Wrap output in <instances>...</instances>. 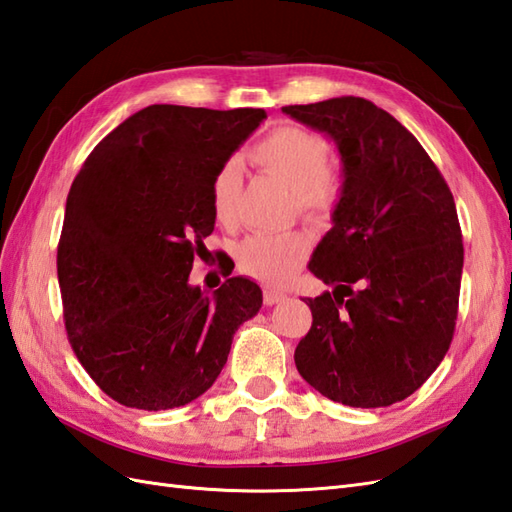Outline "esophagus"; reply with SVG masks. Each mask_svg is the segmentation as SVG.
<instances>
[{
  "mask_svg": "<svg viewBox=\"0 0 512 512\" xmlns=\"http://www.w3.org/2000/svg\"><path fill=\"white\" fill-rule=\"evenodd\" d=\"M283 299H285V294L279 292V290H270V288L264 290V303L266 305H275V303H279Z\"/></svg>",
  "mask_w": 512,
  "mask_h": 512,
  "instance_id": "34e87169",
  "label": "esophagus"
}]
</instances>
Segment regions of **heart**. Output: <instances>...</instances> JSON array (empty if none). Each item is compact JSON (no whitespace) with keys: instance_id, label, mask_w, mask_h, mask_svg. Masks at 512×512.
I'll return each instance as SVG.
<instances>
[{"instance_id":"heart-1","label":"heart","mask_w":512,"mask_h":512,"mask_svg":"<svg viewBox=\"0 0 512 512\" xmlns=\"http://www.w3.org/2000/svg\"><path fill=\"white\" fill-rule=\"evenodd\" d=\"M259 168L279 176L294 189L296 205L310 220L325 222L340 200V178L327 168V141L299 126H281L251 148ZM242 168L235 159L222 163L211 181L213 213L224 227H235L240 218ZM310 253V235L255 233L240 248V266L264 283H281L299 268Z\"/></svg>"}]
</instances>
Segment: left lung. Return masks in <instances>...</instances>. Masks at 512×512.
Returning <instances> with one entry per match:
<instances>
[{
    "instance_id": "obj_1",
    "label": "left lung",
    "mask_w": 512,
    "mask_h": 512,
    "mask_svg": "<svg viewBox=\"0 0 512 512\" xmlns=\"http://www.w3.org/2000/svg\"><path fill=\"white\" fill-rule=\"evenodd\" d=\"M281 111L325 133L342 161L334 227L307 264L334 290L307 299L314 320L296 368L331 401L392 406L454 338L465 259L454 196L417 137L373 102L344 95Z\"/></svg>"
}]
</instances>
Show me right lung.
Returning <instances> with one entry per match:
<instances>
[{"label":"right lung","mask_w":512,"mask_h":512,"mask_svg":"<svg viewBox=\"0 0 512 512\" xmlns=\"http://www.w3.org/2000/svg\"><path fill=\"white\" fill-rule=\"evenodd\" d=\"M266 120L264 109L152 104L111 130L71 183L58 285L76 358L106 395L137 410L198 399L227 364L259 285L189 283L211 235V181Z\"/></svg>","instance_id":"add662e5"}]
</instances>
